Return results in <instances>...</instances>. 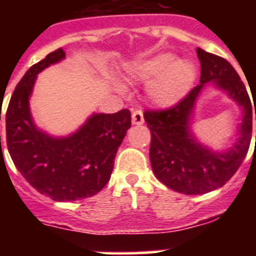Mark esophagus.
<instances>
[{
	"label": "esophagus",
	"mask_w": 256,
	"mask_h": 256,
	"mask_svg": "<svg viewBox=\"0 0 256 256\" xmlns=\"http://www.w3.org/2000/svg\"><path fill=\"white\" fill-rule=\"evenodd\" d=\"M132 120L134 124H142L144 122V112L140 108H136L132 112Z\"/></svg>",
	"instance_id": "obj_1"
}]
</instances>
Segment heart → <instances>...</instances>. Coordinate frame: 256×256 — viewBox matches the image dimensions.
Here are the masks:
<instances>
[{"label":"heart","instance_id":"heart-1","mask_svg":"<svg viewBox=\"0 0 256 256\" xmlns=\"http://www.w3.org/2000/svg\"><path fill=\"white\" fill-rule=\"evenodd\" d=\"M195 66L188 61H175L171 54H160L138 64L132 76L138 81L152 82V98L160 104H172L187 94L195 80Z\"/></svg>","mask_w":256,"mask_h":256}]
</instances>
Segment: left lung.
I'll return each instance as SVG.
<instances>
[{
  "mask_svg": "<svg viewBox=\"0 0 256 256\" xmlns=\"http://www.w3.org/2000/svg\"><path fill=\"white\" fill-rule=\"evenodd\" d=\"M196 56L200 62V84L170 108H148L144 112L152 132L150 164L154 174L171 190L186 195L206 194L230 180L248 152L252 120H256V108L254 114L246 86L230 62L199 48ZM211 80L226 90L244 108L241 138L226 153L210 152L200 146L188 132L194 100L202 85Z\"/></svg>",
  "mask_w": 256,
  "mask_h": 256,
  "instance_id": "left-lung-1",
  "label": "left lung"
}]
</instances>
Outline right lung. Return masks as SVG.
<instances>
[{
	"instance_id": "obj_1",
	"label": "right lung",
	"mask_w": 256,
	"mask_h": 256,
	"mask_svg": "<svg viewBox=\"0 0 256 256\" xmlns=\"http://www.w3.org/2000/svg\"><path fill=\"white\" fill-rule=\"evenodd\" d=\"M64 57L60 48L32 66L14 88L5 116L6 144L17 170L38 192L57 202L88 198L106 186L116 150L132 126L128 108L92 114L68 138H52L34 126L29 96L36 77Z\"/></svg>"
}]
</instances>
